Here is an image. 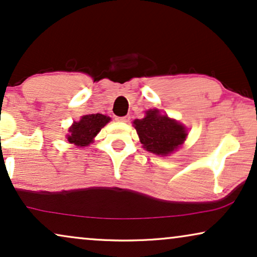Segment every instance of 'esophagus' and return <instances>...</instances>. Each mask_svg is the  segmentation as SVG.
<instances>
[{"mask_svg": "<svg viewBox=\"0 0 257 257\" xmlns=\"http://www.w3.org/2000/svg\"><path fill=\"white\" fill-rule=\"evenodd\" d=\"M116 119H117V121H119V122H128L129 119H131V116H129V115L122 116V117H117Z\"/></svg>", "mask_w": 257, "mask_h": 257, "instance_id": "obj_1", "label": "esophagus"}]
</instances>
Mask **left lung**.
<instances>
[{
	"mask_svg": "<svg viewBox=\"0 0 257 257\" xmlns=\"http://www.w3.org/2000/svg\"><path fill=\"white\" fill-rule=\"evenodd\" d=\"M133 123L143 148L155 155L167 156L174 153L188 135L186 126L167 115H161L159 109H149L145 117Z\"/></svg>",
	"mask_w": 257,
	"mask_h": 257,
	"instance_id": "obj_1",
	"label": "left lung"
}]
</instances>
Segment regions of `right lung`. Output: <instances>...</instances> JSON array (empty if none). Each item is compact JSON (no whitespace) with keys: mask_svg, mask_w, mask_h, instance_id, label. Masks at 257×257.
I'll list each match as a JSON object with an SVG mask.
<instances>
[{"mask_svg":"<svg viewBox=\"0 0 257 257\" xmlns=\"http://www.w3.org/2000/svg\"><path fill=\"white\" fill-rule=\"evenodd\" d=\"M110 121L109 116L102 114H89L82 116L80 121L74 122L69 128L67 140L77 147H87L94 142V138Z\"/></svg>","mask_w":257,"mask_h":257,"instance_id":"add662e5","label":"right lung"}]
</instances>
